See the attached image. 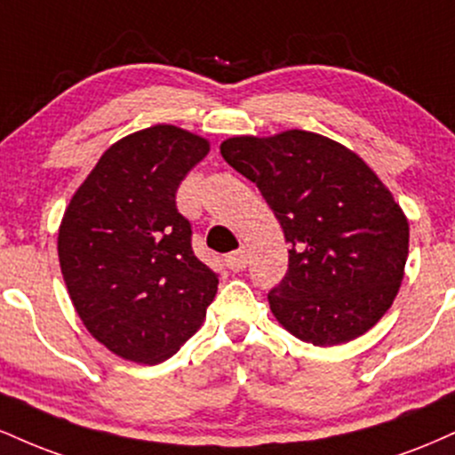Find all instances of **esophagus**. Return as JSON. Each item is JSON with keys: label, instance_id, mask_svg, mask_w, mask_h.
Returning a JSON list of instances; mask_svg holds the SVG:
<instances>
[{"label": "esophagus", "instance_id": "34e87169", "mask_svg": "<svg viewBox=\"0 0 455 455\" xmlns=\"http://www.w3.org/2000/svg\"><path fill=\"white\" fill-rule=\"evenodd\" d=\"M224 260H227V267L237 274V271H243L245 265H248V254L243 250H237V252H231Z\"/></svg>", "mask_w": 455, "mask_h": 455}]
</instances>
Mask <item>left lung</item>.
Returning a JSON list of instances; mask_svg holds the SVG:
<instances>
[{
	"label": "left lung",
	"mask_w": 455,
	"mask_h": 455,
	"mask_svg": "<svg viewBox=\"0 0 455 455\" xmlns=\"http://www.w3.org/2000/svg\"><path fill=\"white\" fill-rule=\"evenodd\" d=\"M291 243L289 271L267 299L286 331L315 347L363 336L398 295L409 220L389 188L336 140L306 130L222 140Z\"/></svg>",
	"instance_id": "8db88e82"
}]
</instances>
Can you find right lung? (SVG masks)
I'll list each match as a JSON object with an SVG mask.
<instances>
[{"label":"right lung","instance_id":"obj_1","mask_svg":"<svg viewBox=\"0 0 455 455\" xmlns=\"http://www.w3.org/2000/svg\"><path fill=\"white\" fill-rule=\"evenodd\" d=\"M210 140L158 124L113 143L78 186L57 235L68 295L117 357L160 363L203 325L218 275L192 252L175 192Z\"/></svg>","mask_w":455,"mask_h":455}]
</instances>
